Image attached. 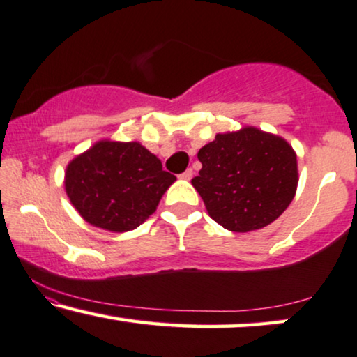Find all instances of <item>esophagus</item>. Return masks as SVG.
I'll list each match as a JSON object with an SVG mask.
<instances>
[{
  "label": "esophagus",
  "mask_w": 357,
  "mask_h": 357,
  "mask_svg": "<svg viewBox=\"0 0 357 357\" xmlns=\"http://www.w3.org/2000/svg\"><path fill=\"white\" fill-rule=\"evenodd\" d=\"M192 176H194V172H192V169H190V168H188L183 174H181V179L189 181V179H192Z\"/></svg>",
  "instance_id": "obj_1"
}]
</instances>
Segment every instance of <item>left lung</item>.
I'll list each match as a JSON object with an SVG mask.
<instances>
[{
    "label": "left lung",
    "instance_id": "1",
    "mask_svg": "<svg viewBox=\"0 0 357 357\" xmlns=\"http://www.w3.org/2000/svg\"><path fill=\"white\" fill-rule=\"evenodd\" d=\"M202 169L192 185L210 217L234 233L275 222L298 189V157L277 134L245 126L215 135L197 153Z\"/></svg>",
    "mask_w": 357,
    "mask_h": 357
}]
</instances>
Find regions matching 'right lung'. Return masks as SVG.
<instances>
[{
    "label": "right lung",
    "instance_id": "obj_1",
    "mask_svg": "<svg viewBox=\"0 0 357 357\" xmlns=\"http://www.w3.org/2000/svg\"><path fill=\"white\" fill-rule=\"evenodd\" d=\"M176 176L139 142L103 139L68 163L64 189L92 227L126 233L142 225Z\"/></svg>",
    "mask_w": 357,
    "mask_h": 357
}]
</instances>
